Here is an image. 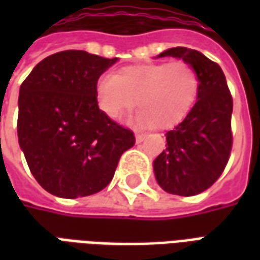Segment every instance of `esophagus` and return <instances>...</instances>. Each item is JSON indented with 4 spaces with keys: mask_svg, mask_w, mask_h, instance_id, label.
<instances>
[{
    "mask_svg": "<svg viewBox=\"0 0 260 260\" xmlns=\"http://www.w3.org/2000/svg\"><path fill=\"white\" fill-rule=\"evenodd\" d=\"M143 139H145V135H143V134H136L135 135L136 143H141V142H143Z\"/></svg>",
    "mask_w": 260,
    "mask_h": 260,
    "instance_id": "esophagus-1",
    "label": "esophagus"
}]
</instances>
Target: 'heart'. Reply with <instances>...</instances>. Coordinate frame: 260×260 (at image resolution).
<instances>
[{"mask_svg": "<svg viewBox=\"0 0 260 260\" xmlns=\"http://www.w3.org/2000/svg\"><path fill=\"white\" fill-rule=\"evenodd\" d=\"M199 75L188 62L131 65L115 75H102L94 96L99 110L119 122L136 107L135 124L170 128L185 118L199 93Z\"/></svg>", "mask_w": 260, "mask_h": 260, "instance_id": "heart-1", "label": "heart"}]
</instances>
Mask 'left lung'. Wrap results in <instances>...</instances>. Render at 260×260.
I'll return each instance as SVG.
<instances>
[{
    "instance_id": "1",
    "label": "left lung",
    "mask_w": 260,
    "mask_h": 260,
    "mask_svg": "<svg viewBox=\"0 0 260 260\" xmlns=\"http://www.w3.org/2000/svg\"><path fill=\"white\" fill-rule=\"evenodd\" d=\"M174 57L191 64L199 75L195 106L182 122L166 134V149L153 161L157 184L164 191L193 196L206 191L229 161L233 134V99L223 71L196 50L169 48L157 58Z\"/></svg>"
}]
</instances>
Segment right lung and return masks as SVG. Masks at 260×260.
<instances>
[{
  "mask_svg": "<svg viewBox=\"0 0 260 260\" xmlns=\"http://www.w3.org/2000/svg\"><path fill=\"white\" fill-rule=\"evenodd\" d=\"M117 61L61 51L40 61L20 86L19 146L33 177L51 195L75 199L100 192L121 154L135 145L134 134L96 104L97 79Z\"/></svg>",
  "mask_w": 260,
  "mask_h": 260,
  "instance_id": "add662e5",
  "label": "right lung"
}]
</instances>
